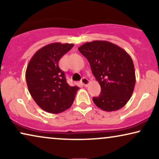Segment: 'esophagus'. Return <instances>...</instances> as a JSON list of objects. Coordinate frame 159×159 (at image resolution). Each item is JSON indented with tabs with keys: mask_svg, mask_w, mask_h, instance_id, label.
<instances>
[{
	"mask_svg": "<svg viewBox=\"0 0 159 159\" xmlns=\"http://www.w3.org/2000/svg\"><path fill=\"white\" fill-rule=\"evenodd\" d=\"M81 83L83 84L84 87H87V86L88 85V84H89V80L87 79L86 77H83L81 80Z\"/></svg>",
	"mask_w": 159,
	"mask_h": 159,
	"instance_id": "34e87169",
	"label": "esophagus"
}]
</instances>
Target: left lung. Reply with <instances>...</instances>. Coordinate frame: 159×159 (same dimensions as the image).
<instances>
[{
	"instance_id": "1",
	"label": "left lung",
	"mask_w": 159,
	"mask_h": 159,
	"mask_svg": "<svg viewBox=\"0 0 159 159\" xmlns=\"http://www.w3.org/2000/svg\"><path fill=\"white\" fill-rule=\"evenodd\" d=\"M80 53L88 60L91 70L101 88L93 101L106 111L120 109L129 101L135 85L134 64L129 54L114 43L95 40L80 46Z\"/></svg>"
}]
</instances>
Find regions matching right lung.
I'll use <instances>...</instances> for the list:
<instances>
[{
    "mask_svg": "<svg viewBox=\"0 0 159 159\" xmlns=\"http://www.w3.org/2000/svg\"><path fill=\"white\" fill-rule=\"evenodd\" d=\"M73 44L54 43L38 50L30 59L26 70L29 92L40 108L58 114L71 107L79 87L67 83L58 62Z\"/></svg>",
    "mask_w": 159,
    "mask_h": 159,
    "instance_id": "add662e5",
    "label": "right lung"
}]
</instances>
